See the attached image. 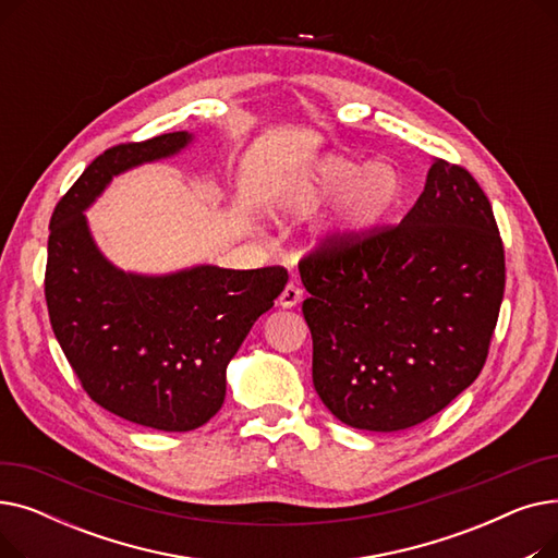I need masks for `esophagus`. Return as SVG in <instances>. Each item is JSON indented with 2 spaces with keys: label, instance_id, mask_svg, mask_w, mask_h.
Returning a JSON list of instances; mask_svg holds the SVG:
<instances>
[{
  "label": "esophagus",
  "instance_id": "34e87169",
  "mask_svg": "<svg viewBox=\"0 0 558 558\" xmlns=\"http://www.w3.org/2000/svg\"><path fill=\"white\" fill-rule=\"evenodd\" d=\"M301 301H303V289L296 287L294 282H289L278 299V305L284 310H291V307H296Z\"/></svg>",
  "mask_w": 558,
  "mask_h": 558
}]
</instances>
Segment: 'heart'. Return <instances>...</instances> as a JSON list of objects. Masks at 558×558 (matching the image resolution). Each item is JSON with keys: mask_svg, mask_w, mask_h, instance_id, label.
Returning <instances> with one entry per match:
<instances>
[{"mask_svg": "<svg viewBox=\"0 0 558 558\" xmlns=\"http://www.w3.org/2000/svg\"><path fill=\"white\" fill-rule=\"evenodd\" d=\"M320 238L345 242L383 221L396 205L402 183L398 171L387 162H360L330 154L318 160L310 179L287 201L289 210H303L318 198L341 192Z\"/></svg>", "mask_w": 558, "mask_h": 558, "instance_id": "obj_1", "label": "heart"}]
</instances>
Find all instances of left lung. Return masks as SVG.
<instances>
[{"label": "left lung", "mask_w": 558, "mask_h": 558, "mask_svg": "<svg viewBox=\"0 0 558 558\" xmlns=\"http://www.w3.org/2000/svg\"><path fill=\"white\" fill-rule=\"evenodd\" d=\"M299 271L314 389L341 423L414 427L477 379L505 296V248L463 167L434 158L398 226L318 246Z\"/></svg>", "instance_id": "left-lung-1"}]
</instances>
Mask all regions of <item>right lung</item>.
Wrapping results in <instances>:
<instances>
[{
  "label": "right lung",
  "mask_w": 558,
  "mask_h": 558,
  "mask_svg": "<svg viewBox=\"0 0 558 558\" xmlns=\"http://www.w3.org/2000/svg\"><path fill=\"white\" fill-rule=\"evenodd\" d=\"M192 140L175 131L112 146L58 201L49 223L45 299L68 362L97 404L160 432H190L219 412L230 360L287 284L282 267L133 274L99 251L83 213L114 175L181 154Z\"/></svg>",
  "instance_id": "add662e5"
}]
</instances>
